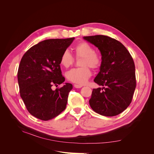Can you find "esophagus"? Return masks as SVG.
Listing matches in <instances>:
<instances>
[{
	"instance_id": "obj_1",
	"label": "esophagus",
	"mask_w": 154,
	"mask_h": 154,
	"mask_svg": "<svg viewBox=\"0 0 154 154\" xmlns=\"http://www.w3.org/2000/svg\"><path fill=\"white\" fill-rule=\"evenodd\" d=\"M83 87V85H78V84H74V87L76 88H82Z\"/></svg>"
}]
</instances>
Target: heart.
Here are the masks:
<instances>
[{
    "mask_svg": "<svg viewBox=\"0 0 154 154\" xmlns=\"http://www.w3.org/2000/svg\"><path fill=\"white\" fill-rule=\"evenodd\" d=\"M76 57H82L80 68L71 69L67 72V78L69 81L77 84L83 85L87 82L92 72L89 66L92 69L99 68L101 64L100 56L94 52L92 46L87 42H81L74 48ZM74 62V58L68 51H65L60 59L62 66L67 68Z\"/></svg>",
    "mask_w": 154,
    "mask_h": 154,
    "instance_id": "1",
    "label": "heart"
}]
</instances>
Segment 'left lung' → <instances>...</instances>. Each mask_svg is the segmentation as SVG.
<instances>
[{"label": "left lung", "mask_w": 154, "mask_h": 154, "mask_svg": "<svg viewBox=\"0 0 154 154\" xmlns=\"http://www.w3.org/2000/svg\"><path fill=\"white\" fill-rule=\"evenodd\" d=\"M97 48L101 54L100 71L94 82L89 104L96 113L114 116L123 112L132 100L136 86L135 65L132 57L119 41L105 35L83 36Z\"/></svg>", "instance_id": "obj_1"}]
</instances>
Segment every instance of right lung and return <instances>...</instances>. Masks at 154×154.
<instances>
[{
  "label": "right lung",
  "mask_w": 154,
  "mask_h": 154,
  "mask_svg": "<svg viewBox=\"0 0 154 154\" xmlns=\"http://www.w3.org/2000/svg\"><path fill=\"white\" fill-rule=\"evenodd\" d=\"M74 40L40 42L27 50L21 59L17 74L20 96L29 112L36 118L48 121L66 109L72 85L65 83L55 90L52 86L57 87L65 81L60 59Z\"/></svg>",
  "instance_id": "right-lung-1"
}]
</instances>
